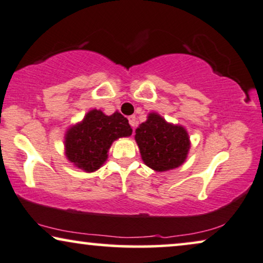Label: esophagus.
Listing matches in <instances>:
<instances>
[{
    "label": "esophagus",
    "instance_id": "esophagus-1",
    "mask_svg": "<svg viewBox=\"0 0 263 263\" xmlns=\"http://www.w3.org/2000/svg\"><path fill=\"white\" fill-rule=\"evenodd\" d=\"M128 122H129V125L132 126V128H134V131H135L136 125H137V121H136V117H134V115H132V117H129L128 118Z\"/></svg>",
    "mask_w": 263,
    "mask_h": 263
}]
</instances>
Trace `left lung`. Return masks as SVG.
I'll return each instance as SVG.
<instances>
[{"instance_id": "left-lung-1", "label": "left lung", "mask_w": 263, "mask_h": 263, "mask_svg": "<svg viewBox=\"0 0 263 263\" xmlns=\"http://www.w3.org/2000/svg\"><path fill=\"white\" fill-rule=\"evenodd\" d=\"M135 138L144 163L157 172L179 167L190 148L184 127L167 124L155 113L149 114L148 120L139 125Z\"/></svg>"}]
</instances>
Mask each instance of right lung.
Masks as SVG:
<instances>
[{
	"label": "right lung",
	"mask_w": 263,
	"mask_h": 263,
	"mask_svg": "<svg viewBox=\"0 0 263 263\" xmlns=\"http://www.w3.org/2000/svg\"><path fill=\"white\" fill-rule=\"evenodd\" d=\"M131 134L132 128L124 115L115 111L108 117L93 109L80 124L69 128L65 142L66 155L80 170L93 172L107 160L113 141Z\"/></svg>",
	"instance_id": "1"
}]
</instances>
